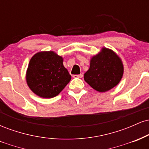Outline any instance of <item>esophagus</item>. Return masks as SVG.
Returning a JSON list of instances; mask_svg holds the SVG:
<instances>
[{
	"label": "esophagus",
	"instance_id": "34e87169",
	"mask_svg": "<svg viewBox=\"0 0 149 149\" xmlns=\"http://www.w3.org/2000/svg\"><path fill=\"white\" fill-rule=\"evenodd\" d=\"M83 73H80V74H78V75H73V77H74V78H83Z\"/></svg>",
	"mask_w": 149,
	"mask_h": 149
}]
</instances>
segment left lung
<instances>
[{"label":"left lung","instance_id":"left-lung-1","mask_svg":"<svg viewBox=\"0 0 149 149\" xmlns=\"http://www.w3.org/2000/svg\"><path fill=\"white\" fill-rule=\"evenodd\" d=\"M123 74V65L120 57L111 49L102 48L90 60L84 79L95 90L104 92L118 84Z\"/></svg>","mask_w":149,"mask_h":149}]
</instances>
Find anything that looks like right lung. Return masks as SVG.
<instances>
[{"label":"right lung","instance_id":"add662e5","mask_svg":"<svg viewBox=\"0 0 149 149\" xmlns=\"http://www.w3.org/2000/svg\"><path fill=\"white\" fill-rule=\"evenodd\" d=\"M71 79L63 65V59L52 51L36 53L31 59L26 82L36 95L52 98L59 95Z\"/></svg>","mask_w":149,"mask_h":149}]
</instances>
